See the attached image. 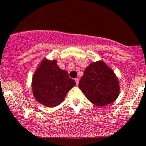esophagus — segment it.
Returning <instances> with one entry per match:
<instances>
[{"instance_id":"esophagus-1","label":"esophagus","mask_w":146,"mask_h":146,"mask_svg":"<svg viewBox=\"0 0 146 146\" xmlns=\"http://www.w3.org/2000/svg\"><path fill=\"white\" fill-rule=\"evenodd\" d=\"M75 81H76V85H78V83H79V79L78 78H76L75 79Z\"/></svg>"}]
</instances>
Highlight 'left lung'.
Listing matches in <instances>:
<instances>
[{
  "label": "left lung",
  "mask_w": 146,
  "mask_h": 146,
  "mask_svg": "<svg viewBox=\"0 0 146 146\" xmlns=\"http://www.w3.org/2000/svg\"><path fill=\"white\" fill-rule=\"evenodd\" d=\"M88 100L98 107L114 102L119 95V82L104 61L91 63L84 71L78 85Z\"/></svg>",
  "instance_id": "obj_1"
}]
</instances>
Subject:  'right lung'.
<instances>
[{
	"label": "right lung",
	"mask_w": 146,
	"mask_h": 146,
	"mask_svg": "<svg viewBox=\"0 0 146 146\" xmlns=\"http://www.w3.org/2000/svg\"><path fill=\"white\" fill-rule=\"evenodd\" d=\"M76 85L67 71L57 66V61L44 58L32 77V93L35 100L48 107L63 102L66 94Z\"/></svg>",
	"instance_id": "right-lung-1"
}]
</instances>
